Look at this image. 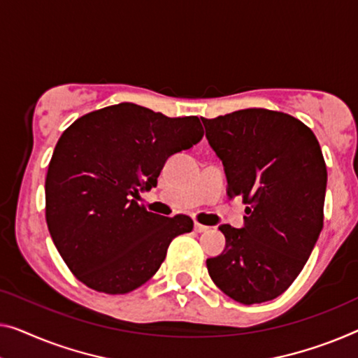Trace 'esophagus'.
Here are the masks:
<instances>
[{"label":"esophagus","mask_w":358,"mask_h":358,"mask_svg":"<svg viewBox=\"0 0 358 358\" xmlns=\"http://www.w3.org/2000/svg\"><path fill=\"white\" fill-rule=\"evenodd\" d=\"M194 230L197 231V233H202V231H207V230H209V227H207V225H202V223H194Z\"/></svg>","instance_id":"34e87169"}]
</instances>
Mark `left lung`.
<instances>
[{"instance_id": "left-lung-1", "label": "left lung", "mask_w": 358, "mask_h": 358, "mask_svg": "<svg viewBox=\"0 0 358 358\" xmlns=\"http://www.w3.org/2000/svg\"><path fill=\"white\" fill-rule=\"evenodd\" d=\"M201 120L228 197L248 204L241 228L218 227L225 249L207 270L233 301H271L301 273L323 228L328 173L318 140L301 120L268 109Z\"/></svg>"}]
</instances>
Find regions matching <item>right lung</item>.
Instances as JSON below:
<instances>
[{"instance_id": "right-lung-1", "label": "right lung", "mask_w": 358, "mask_h": 358, "mask_svg": "<svg viewBox=\"0 0 358 358\" xmlns=\"http://www.w3.org/2000/svg\"><path fill=\"white\" fill-rule=\"evenodd\" d=\"M197 117H170L120 103L90 112L62 133L48 167L46 223L77 278L125 294L151 278L188 215L162 217L136 202L157 185L165 161L197 145Z\"/></svg>"}]
</instances>
